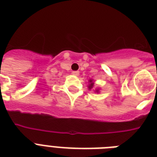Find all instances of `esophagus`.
Returning <instances> with one entry per match:
<instances>
[{
	"mask_svg": "<svg viewBox=\"0 0 157 157\" xmlns=\"http://www.w3.org/2000/svg\"><path fill=\"white\" fill-rule=\"evenodd\" d=\"M72 74L75 75V76H79L80 72H79L78 71H73V72H72Z\"/></svg>",
	"mask_w": 157,
	"mask_h": 157,
	"instance_id": "34e87169",
	"label": "esophagus"
}]
</instances>
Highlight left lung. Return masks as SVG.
Returning <instances> with one entry per match:
<instances>
[{"mask_svg": "<svg viewBox=\"0 0 157 157\" xmlns=\"http://www.w3.org/2000/svg\"><path fill=\"white\" fill-rule=\"evenodd\" d=\"M90 84L89 85V89H90V90H91V89H93V87L94 86V83L93 82V80H90ZM95 92H96V93H98V92H99L98 89L95 90Z\"/></svg>", "mask_w": 157, "mask_h": 157, "instance_id": "1", "label": "left lung"}]
</instances>
